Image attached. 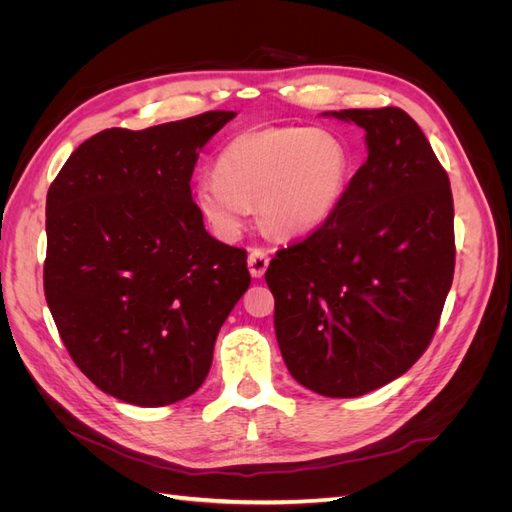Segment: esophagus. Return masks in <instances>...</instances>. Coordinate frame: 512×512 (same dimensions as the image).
<instances>
[{
	"label": "esophagus",
	"instance_id": "obj_1",
	"mask_svg": "<svg viewBox=\"0 0 512 512\" xmlns=\"http://www.w3.org/2000/svg\"><path fill=\"white\" fill-rule=\"evenodd\" d=\"M269 252L262 250V247H254V250L250 252V256H247V267H250V273L252 277H262L269 267Z\"/></svg>",
	"mask_w": 512,
	"mask_h": 512
}]
</instances>
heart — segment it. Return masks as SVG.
Listing matches in <instances>:
<instances>
[{"label":"heart","instance_id":"heart-1","mask_svg":"<svg viewBox=\"0 0 512 512\" xmlns=\"http://www.w3.org/2000/svg\"><path fill=\"white\" fill-rule=\"evenodd\" d=\"M352 173L348 147L335 134L267 126L237 134L220 151L215 173L198 177V211L222 239H235L258 215L277 237H303L331 220Z\"/></svg>","mask_w":512,"mask_h":512}]
</instances>
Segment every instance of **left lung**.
<instances>
[{
    "mask_svg": "<svg viewBox=\"0 0 512 512\" xmlns=\"http://www.w3.org/2000/svg\"><path fill=\"white\" fill-rule=\"evenodd\" d=\"M365 130L367 160L329 222L277 250L265 273L292 378L359 397L399 378L438 329L455 273L453 194L401 108L331 113Z\"/></svg>",
    "mask_w": 512,
    "mask_h": 512,
    "instance_id": "8db88e82",
    "label": "left lung"
}]
</instances>
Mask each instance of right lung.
Returning <instances> with one entry per match:
<instances>
[{"instance_id": "obj_1", "label": "right lung", "mask_w": 512, "mask_h": 512, "mask_svg": "<svg viewBox=\"0 0 512 512\" xmlns=\"http://www.w3.org/2000/svg\"><path fill=\"white\" fill-rule=\"evenodd\" d=\"M232 117L98 132L46 194V303L76 367L126 404L198 391L250 288L247 252L209 235L190 190L198 151Z\"/></svg>"}]
</instances>
